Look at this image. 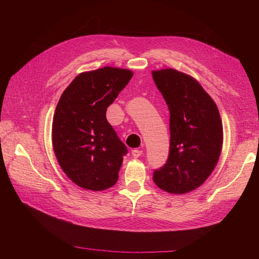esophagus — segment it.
Listing matches in <instances>:
<instances>
[{
  "label": "esophagus",
  "mask_w": 259,
  "mask_h": 259,
  "mask_svg": "<svg viewBox=\"0 0 259 259\" xmlns=\"http://www.w3.org/2000/svg\"><path fill=\"white\" fill-rule=\"evenodd\" d=\"M142 154H143V151L138 150V149H134V150H132V155L134 156V158H139Z\"/></svg>",
  "instance_id": "obj_1"
}]
</instances>
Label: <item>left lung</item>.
I'll list each match as a JSON object with an SVG mask.
<instances>
[{
	"instance_id": "1",
	"label": "left lung",
	"mask_w": 259,
	"mask_h": 259,
	"mask_svg": "<svg viewBox=\"0 0 259 259\" xmlns=\"http://www.w3.org/2000/svg\"><path fill=\"white\" fill-rule=\"evenodd\" d=\"M169 110V152L153 171L162 190L184 194L197 189L211 174L223 147V124L215 101L192 76L175 69L152 71Z\"/></svg>"
}]
</instances>
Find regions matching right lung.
Segmentation results:
<instances>
[{"label":"right lung","instance_id":"1","mask_svg":"<svg viewBox=\"0 0 259 259\" xmlns=\"http://www.w3.org/2000/svg\"><path fill=\"white\" fill-rule=\"evenodd\" d=\"M132 76L131 70L113 67L80 73L58 101L54 152L65 174L84 189L105 190L119 178L127 148L107 121L106 111Z\"/></svg>","mask_w":259,"mask_h":259}]
</instances>
